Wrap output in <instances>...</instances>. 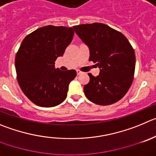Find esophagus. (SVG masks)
Returning a JSON list of instances; mask_svg holds the SVG:
<instances>
[{
  "label": "esophagus",
  "instance_id": "obj_1",
  "mask_svg": "<svg viewBox=\"0 0 156 156\" xmlns=\"http://www.w3.org/2000/svg\"><path fill=\"white\" fill-rule=\"evenodd\" d=\"M77 75H80V74H81L82 73V72H81V71H80V70H77Z\"/></svg>",
  "mask_w": 156,
  "mask_h": 156
}]
</instances>
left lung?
<instances>
[{"mask_svg":"<svg viewBox=\"0 0 156 156\" xmlns=\"http://www.w3.org/2000/svg\"><path fill=\"white\" fill-rule=\"evenodd\" d=\"M75 31L90 51L89 61L97 63L99 75L90 77L84 86L88 100L99 105L117 102L127 93L135 68L134 49L121 32L101 23L74 26Z\"/></svg>","mask_w":156,"mask_h":156,"instance_id":"obj_1","label":"left lung"}]
</instances>
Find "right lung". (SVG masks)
I'll return each instance as SVG.
<instances>
[{"mask_svg": "<svg viewBox=\"0 0 156 156\" xmlns=\"http://www.w3.org/2000/svg\"><path fill=\"white\" fill-rule=\"evenodd\" d=\"M72 27L48 25L26 36L16 55L17 78L21 90L37 105L50 108L65 101L75 70L55 68L73 39Z\"/></svg>", "mask_w": 156, "mask_h": 156, "instance_id": "obj_1", "label": "right lung"}]
</instances>
